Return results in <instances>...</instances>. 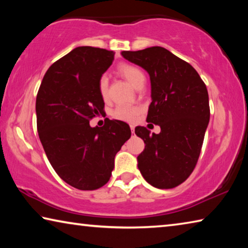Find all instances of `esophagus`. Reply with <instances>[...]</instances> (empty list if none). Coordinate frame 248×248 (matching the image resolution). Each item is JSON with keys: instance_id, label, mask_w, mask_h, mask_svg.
<instances>
[{"instance_id": "34e87169", "label": "esophagus", "mask_w": 248, "mask_h": 248, "mask_svg": "<svg viewBox=\"0 0 248 248\" xmlns=\"http://www.w3.org/2000/svg\"><path fill=\"white\" fill-rule=\"evenodd\" d=\"M130 129H131V132L134 133V125H130Z\"/></svg>"}]
</instances>
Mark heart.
<instances>
[{"label": "heart", "mask_w": 248, "mask_h": 248, "mask_svg": "<svg viewBox=\"0 0 248 248\" xmlns=\"http://www.w3.org/2000/svg\"><path fill=\"white\" fill-rule=\"evenodd\" d=\"M119 73L131 84L134 89H138L142 84L145 83V75L143 71L131 64H121L118 68ZM98 91L103 99L108 97V78L102 77L98 83ZM141 108L138 106H130V105H119L112 111V117L121 121L133 123L136 121L138 116L140 115Z\"/></svg>", "instance_id": "heart-1"}]
</instances>
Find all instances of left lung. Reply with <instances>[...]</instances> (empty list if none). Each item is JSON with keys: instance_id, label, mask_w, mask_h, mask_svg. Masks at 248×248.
<instances>
[{"instance_id": "1", "label": "left lung", "mask_w": 248, "mask_h": 248, "mask_svg": "<svg viewBox=\"0 0 248 248\" xmlns=\"http://www.w3.org/2000/svg\"><path fill=\"white\" fill-rule=\"evenodd\" d=\"M121 54L149 73L152 103L146 121L161 127L158 134L144 127L134 130L145 143L138 167L153 187L174 188L189 177L198 162L210 119L207 87L188 62L163 47Z\"/></svg>"}]
</instances>
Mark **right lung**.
Instances as JSON below:
<instances>
[{"instance_id": "1", "label": "right lung", "mask_w": 248, "mask_h": 248, "mask_svg": "<svg viewBox=\"0 0 248 248\" xmlns=\"http://www.w3.org/2000/svg\"><path fill=\"white\" fill-rule=\"evenodd\" d=\"M114 56L106 49L75 48L50 66L37 94V130L46 155L61 179L79 190L108 182L117 152L131 137L120 120L90 125L104 111L98 83Z\"/></svg>"}]
</instances>
